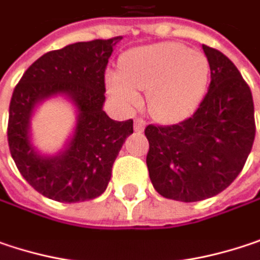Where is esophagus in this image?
<instances>
[{"mask_svg":"<svg viewBox=\"0 0 260 260\" xmlns=\"http://www.w3.org/2000/svg\"><path fill=\"white\" fill-rule=\"evenodd\" d=\"M145 125H146V122L145 120H142V118H136L135 120V132H143V128H145Z\"/></svg>","mask_w":260,"mask_h":260,"instance_id":"obj_1","label":"esophagus"}]
</instances>
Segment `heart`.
I'll use <instances>...</instances> for the list:
<instances>
[{
    "mask_svg": "<svg viewBox=\"0 0 260 260\" xmlns=\"http://www.w3.org/2000/svg\"><path fill=\"white\" fill-rule=\"evenodd\" d=\"M210 77L204 53L179 43L135 47L120 59V71L106 74L109 94L125 109L140 102L148 91V105L161 121H179L191 115L203 101Z\"/></svg>",
    "mask_w": 260,
    "mask_h": 260,
    "instance_id": "1",
    "label": "heart"
}]
</instances>
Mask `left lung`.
I'll return each instance as SVG.
<instances>
[{"mask_svg": "<svg viewBox=\"0 0 260 260\" xmlns=\"http://www.w3.org/2000/svg\"><path fill=\"white\" fill-rule=\"evenodd\" d=\"M203 50L212 81L198 109L179 124L145 128L155 191L183 203L228 188L243 170L256 133L250 87L223 53L204 44Z\"/></svg>", "mask_w": 260, "mask_h": 260, "instance_id": "obj_1", "label": "left lung"}]
</instances>
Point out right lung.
Listing matches in <instances>:
<instances>
[{
	"label": "right lung",
	"instance_id": "1",
	"mask_svg": "<svg viewBox=\"0 0 260 260\" xmlns=\"http://www.w3.org/2000/svg\"><path fill=\"white\" fill-rule=\"evenodd\" d=\"M121 37L75 43L48 51L26 69L9 109L11 157L29 185L50 200L78 203L102 195L133 120L114 121L103 111L105 69ZM62 94L77 108V125L67 148L41 156L30 142L35 106Z\"/></svg>",
	"mask_w": 260,
	"mask_h": 260
}]
</instances>
